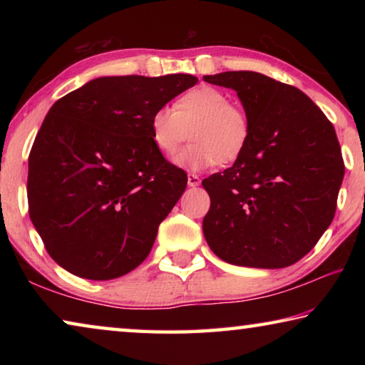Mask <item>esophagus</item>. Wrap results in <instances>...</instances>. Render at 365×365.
I'll use <instances>...</instances> for the list:
<instances>
[{
    "instance_id": "34e87169",
    "label": "esophagus",
    "mask_w": 365,
    "mask_h": 365,
    "mask_svg": "<svg viewBox=\"0 0 365 365\" xmlns=\"http://www.w3.org/2000/svg\"><path fill=\"white\" fill-rule=\"evenodd\" d=\"M201 183V178L196 174H188V185L190 187H197Z\"/></svg>"
}]
</instances>
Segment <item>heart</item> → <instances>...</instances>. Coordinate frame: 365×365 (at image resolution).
I'll list each match as a JSON object with an SVG mask.
<instances>
[{
  "label": "heart",
  "mask_w": 365,
  "mask_h": 365,
  "mask_svg": "<svg viewBox=\"0 0 365 365\" xmlns=\"http://www.w3.org/2000/svg\"><path fill=\"white\" fill-rule=\"evenodd\" d=\"M151 140L165 158L175 156L185 141L195 138L175 163L190 170L230 164L243 156L251 138L246 110L214 86L190 90L174 108H159L150 119Z\"/></svg>",
  "instance_id": "obj_1"
}]
</instances>
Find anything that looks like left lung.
Here are the masks:
<instances>
[{
  "mask_svg": "<svg viewBox=\"0 0 365 365\" xmlns=\"http://www.w3.org/2000/svg\"><path fill=\"white\" fill-rule=\"evenodd\" d=\"M237 91L251 138L232 168L202 187L209 248L235 265L282 269L304 257L331 224L344 175L335 127L296 86L250 71L205 76Z\"/></svg>",
  "mask_w": 365,
  "mask_h": 365,
  "instance_id": "obj_1",
  "label": "left lung"
}]
</instances>
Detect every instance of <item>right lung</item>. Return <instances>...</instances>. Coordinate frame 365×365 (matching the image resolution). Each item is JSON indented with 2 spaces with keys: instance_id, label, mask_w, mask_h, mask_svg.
<instances>
[{
  "instance_id": "1",
  "label": "right lung",
  "mask_w": 365,
  "mask_h": 365,
  "mask_svg": "<svg viewBox=\"0 0 365 365\" xmlns=\"http://www.w3.org/2000/svg\"><path fill=\"white\" fill-rule=\"evenodd\" d=\"M197 83L188 73L101 77L53 104L29 156V214L48 255L88 280L150 255L187 172L153 145L150 119Z\"/></svg>"
}]
</instances>
